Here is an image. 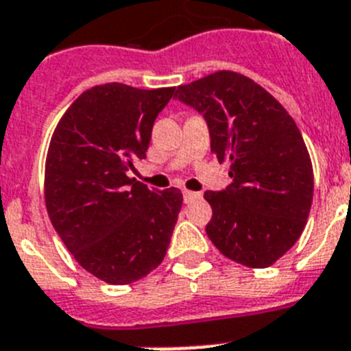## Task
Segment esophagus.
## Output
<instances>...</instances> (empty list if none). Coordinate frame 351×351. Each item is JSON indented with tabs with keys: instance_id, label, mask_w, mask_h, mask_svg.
Masks as SVG:
<instances>
[{
	"instance_id": "1",
	"label": "esophagus",
	"mask_w": 351,
	"mask_h": 351,
	"mask_svg": "<svg viewBox=\"0 0 351 351\" xmlns=\"http://www.w3.org/2000/svg\"><path fill=\"white\" fill-rule=\"evenodd\" d=\"M203 194L201 193H193V191H184V201L185 203H193V201L201 199Z\"/></svg>"
}]
</instances>
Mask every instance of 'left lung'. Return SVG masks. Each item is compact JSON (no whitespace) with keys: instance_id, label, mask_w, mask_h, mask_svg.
<instances>
[{"instance_id":"8db88e82","label":"left lung","mask_w":351,"mask_h":351,"mask_svg":"<svg viewBox=\"0 0 351 351\" xmlns=\"http://www.w3.org/2000/svg\"><path fill=\"white\" fill-rule=\"evenodd\" d=\"M180 102L205 118L212 152L230 160L224 191H206L213 245L251 268H267L293 247L313 203V166L293 118L267 90L221 70L176 88Z\"/></svg>"}]
</instances>
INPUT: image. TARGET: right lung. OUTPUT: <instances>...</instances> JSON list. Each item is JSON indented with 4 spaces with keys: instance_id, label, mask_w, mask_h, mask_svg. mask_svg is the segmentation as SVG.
Instances as JSON below:
<instances>
[{
    "instance_id": "add662e5",
    "label": "right lung",
    "mask_w": 351,
    "mask_h": 351,
    "mask_svg": "<svg viewBox=\"0 0 351 351\" xmlns=\"http://www.w3.org/2000/svg\"><path fill=\"white\" fill-rule=\"evenodd\" d=\"M175 88L120 83L86 90L66 109L49 145L45 206L77 263L109 285L138 281L160 265L184 196L129 178L146 158L158 112Z\"/></svg>"
}]
</instances>
